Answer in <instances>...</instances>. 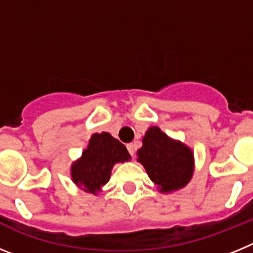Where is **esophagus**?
Here are the masks:
<instances>
[{
    "label": "esophagus",
    "instance_id": "1",
    "mask_svg": "<svg viewBox=\"0 0 253 253\" xmlns=\"http://www.w3.org/2000/svg\"><path fill=\"white\" fill-rule=\"evenodd\" d=\"M126 148H128L129 153H130V156H134L135 154V147H134L133 143H129L128 146H126Z\"/></svg>",
    "mask_w": 253,
    "mask_h": 253
}]
</instances>
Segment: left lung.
Segmentation results:
<instances>
[{
	"label": "left lung",
	"mask_w": 253,
	"mask_h": 253,
	"mask_svg": "<svg viewBox=\"0 0 253 253\" xmlns=\"http://www.w3.org/2000/svg\"><path fill=\"white\" fill-rule=\"evenodd\" d=\"M137 156L160 193L182 189L193 177V151L180 140L171 139L158 126H151L146 131Z\"/></svg>",
	"instance_id": "8db88e82"
}]
</instances>
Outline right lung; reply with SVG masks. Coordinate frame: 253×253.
<instances>
[{"label": "right lung", "mask_w": 253, "mask_h": 253, "mask_svg": "<svg viewBox=\"0 0 253 253\" xmlns=\"http://www.w3.org/2000/svg\"><path fill=\"white\" fill-rule=\"evenodd\" d=\"M130 158L126 147L110 134L95 133L82 152L81 158L71 167L72 181L80 189L96 195L110 180L114 165L126 162Z\"/></svg>", "instance_id": "1"}]
</instances>
